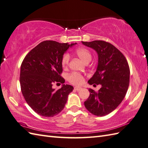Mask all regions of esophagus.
<instances>
[{"label": "esophagus", "instance_id": "esophagus-1", "mask_svg": "<svg viewBox=\"0 0 148 148\" xmlns=\"http://www.w3.org/2000/svg\"><path fill=\"white\" fill-rule=\"evenodd\" d=\"M74 89L75 90V91H80V90L81 89V87H75V88H74Z\"/></svg>", "mask_w": 148, "mask_h": 148}]
</instances>
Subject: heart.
<instances>
[{
    "mask_svg": "<svg viewBox=\"0 0 148 148\" xmlns=\"http://www.w3.org/2000/svg\"><path fill=\"white\" fill-rule=\"evenodd\" d=\"M75 53H76L77 56L79 57L84 62L88 63L89 62L91 61V52H90L89 50L86 49V48H78V49H76V50H75ZM70 56L68 53H66L62 56L61 59V65L63 68L66 69L68 67L69 63H70ZM68 80L71 84H74V85H80V84H82L84 82V77L81 74L73 72V73L69 74L68 77Z\"/></svg>",
    "mask_w": 148,
    "mask_h": 148,
    "instance_id": "obj_1",
    "label": "heart"
}]
</instances>
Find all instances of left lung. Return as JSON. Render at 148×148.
<instances>
[{
    "instance_id": "left-lung-1",
    "label": "left lung",
    "mask_w": 148,
    "mask_h": 148,
    "mask_svg": "<svg viewBox=\"0 0 148 148\" xmlns=\"http://www.w3.org/2000/svg\"><path fill=\"white\" fill-rule=\"evenodd\" d=\"M82 42L98 55L97 70L88 82L94 86H101L98 91L89 89L90 95L84 105L95 116H103L115 110L125 98L130 82L128 63L125 56L107 41Z\"/></svg>"
}]
</instances>
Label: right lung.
I'll list each match as a JSON object with an SVG mask.
<instances>
[{
	"label": "right lung",
	"instance_id": "add662e5",
	"mask_svg": "<svg viewBox=\"0 0 148 148\" xmlns=\"http://www.w3.org/2000/svg\"><path fill=\"white\" fill-rule=\"evenodd\" d=\"M75 44L44 41L23 59L20 69L21 91L27 103L39 115L53 117L64 108L73 86L63 84L55 90L52 86L64 83L61 59L69 47Z\"/></svg>",
	"mask_w": 148,
	"mask_h": 148
}]
</instances>
